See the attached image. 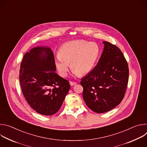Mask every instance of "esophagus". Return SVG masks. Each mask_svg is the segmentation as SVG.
I'll use <instances>...</instances> for the list:
<instances>
[{"label": "esophagus", "mask_w": 147, "mask_h": 147, "mask_svg": "<svg viewBox=\"0 0 147 147\" xmlns=\"http://www.w3.org/2000/svg\"><path fill=\"white\" fill-rule=\"evenodd\" d=\"M70 85H71V86H74V85L76 84L77 82H73V81H70Z\"/></svg>", "instance_id": "34e87169"}]
</instances>
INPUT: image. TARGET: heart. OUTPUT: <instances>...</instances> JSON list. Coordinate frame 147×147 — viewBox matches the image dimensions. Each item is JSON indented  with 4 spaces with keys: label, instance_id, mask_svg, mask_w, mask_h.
<instances>
[{
    "label": "heart",
    "instance_id": "b5f03b06",
    "mask_svg": "<svg viewBox=\"0 0 147 147\" xmlns=\"http://www.w3.org/2000/svg\"><path fill=\"white\" fill-rule=\"evenodd\" d=\"M99 55V48L96 43L85 40L69 41L59 48L56 65L62 76L67 75L69 63L74 74L84 75L93 69Z\"/></svg>",
    "mask_w": 147,
    "mask_h": 147
}]
</instances>
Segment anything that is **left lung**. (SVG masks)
Returning a JSON list of instances; mask_svg holds the SVG:
<instances>
[{
    "label": "left lung",
    "instance_id": "obj_1",
    "mask_svg": "<svg viewBox=\"0 0 147 147\" xmlns=\"http://www.w3.org/2000/svg\"><path fill=\"white\" fill-rule=\"evenodd\" d=\"M103 44L97 65L80 82L87 107L98 113L112 110L121 102L129 74L128 63L120 49L107 41Z\"/></svg>",
    "mask_w": 147,
    "mask_h": 147
}]
</instances>
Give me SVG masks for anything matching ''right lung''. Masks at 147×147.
I'll use <instances>...</instances> for the list:
<instances>
[{
	"label": "right lung",
	"instance_id": "add662e5",
	"mask_svg": "<svg viewBox=\"0 0 147 147\" xmlns=\"http://www.w3.org/2000/svg\"><path fill=\"white\" fill-rule=\"evenodd\" d=\"M53 53L49 48L36 47L24 54L20 65V84L23 95L37 113H57L67 94L69 81L55 71Z\"/></svg>",
	"mask_w": 147,
	"mask_h": 147
}]
</instances>
